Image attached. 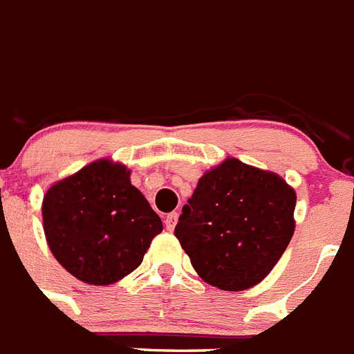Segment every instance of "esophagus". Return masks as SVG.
<instances>
[{
    "instance_id": "34e87169",
    "label": "esophagus",
    "mask_w": 354,
    "mask_h": 354,
    "mask_svg": "<svg viewBox=\"0 0 354 354\" xmlns=\"http://www.w3.org/2000/svg\"><path fill=\"white\" fill-rule=\"evenodd\" d=\"M165 230H167V232H173L174 230V226H176V223H178V214L176 212H173V214H169L167 217H165Z\"/></svg>"
}]
</instances>
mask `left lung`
<instances>
[{"instance_id":"left-lung-1","label":"left lung","mask_w":354,"mask_h":354,"mask_svg":"<svg viewBox=\"0 0 354 354\" xmlns=\"http://www.w3.org/2000/svg\"><path fill=\"white\" fill-rule=\"evenodd\" d=\"M296 192L276 173L226 158L198 181L174 235L207 283L245 290L278 263L294 235Z\"/></svg>"}]
</instances>
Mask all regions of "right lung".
Returning a JSON list of instances; mask_svg holds the SVG:
<instances>
[{
  "label": "right lung",
  "mask_w": 354,
  "mask_h": 354,
  "mask_svg": "<svg viewBox=\"0 0 354 354\" xmlns=\"http://www.w3.org/2000/svg\"><path fill=\"white\" fill-rule=\"evenodd\" d=\"M42 223L58 263L88 285L115 283L133 272L164 230L126 165L109 158L49 187Z\"/></svg>",
  "instance_id": "right-lung-1"
}]
</instances>
